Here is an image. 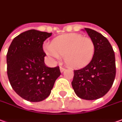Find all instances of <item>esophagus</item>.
I'll return each instance as SVG.
<instances>
[{
  "label": "esophagus",
  "instance_id": "1",
  "mask_svg": "<svg viewBox=\"0 0 122 122\" xmlns=\"http://www.w3.org/2000/svg\"><path fill=\"white\" fill-rule=\"evenodd\" d=\"M65 70V68H63V67H60V71H61V73H63Z\"/></svg>",
  "mask_w": 122,
  "mask_h": 122
}]
</instances>
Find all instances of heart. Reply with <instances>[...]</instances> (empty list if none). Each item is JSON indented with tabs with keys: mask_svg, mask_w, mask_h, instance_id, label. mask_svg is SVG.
<instances>
[{
	"mask_svg": "<svg viewBox=\"0 0 122 122\" xmlns=\"http://www.w3.org/2000/svg\"><path fill=\"white\" fill-rule=\"evenodd\" d=\"M47 55L55 60H60L64 56L65 63L71 67H85L93 58L95 45L88 37L79 34L63 35L53 41L51 46H46Z\"/></svg>",
	"mask_w": 122,
	"mask_h": 122,
	"instance_id": "heart-1",
	"label": "heart"
}]
</instances>
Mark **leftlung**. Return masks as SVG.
<instances>
[{"label":"left lung","instance_id":"1","mask_svg":"<svg viewBox=\"0 0 122 122\" xmlns=\"http://www.w3.org/2000/svg\"><path fill=\"white\" fill-rule=\"evenodd\" d=\"M95 45L92 61L84 68L74 70L71 85L75 94L82 99L97 100L107 93L116 76L115 54L109 41L90 28H85Z\"/></svg>","mask_w":122,"mask_h":122}]
</instances>
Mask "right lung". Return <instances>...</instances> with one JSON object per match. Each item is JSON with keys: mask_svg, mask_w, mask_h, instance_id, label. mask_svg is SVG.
I'll use <instances>...</instances> for the list:
<instances>
[{"mask_svg": "<svg viewBox=\"0 0 122 122\" xmlns=\"http://www.w3.org/2000/svg\"><path fill=\"white\" fill-rule=\"evenodd\" d=\"M52 33L36 30L25 31L14 38L6 55L7 75L12 87L30 102H40L49 97L59 67H47L43 41Z\"/></svg>", "mask_w": 122, "mask_h": 122, "instance_id": "obj_1", "label": "right lung"}]
</instances>
